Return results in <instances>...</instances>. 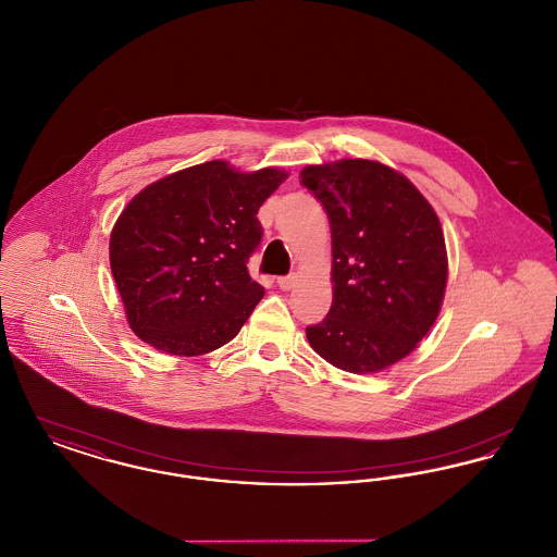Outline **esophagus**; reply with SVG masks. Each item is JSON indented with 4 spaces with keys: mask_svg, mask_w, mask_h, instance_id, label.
Wrapping results in <instances>:
<instances>
[{
    "mask_svg": "<svg viewBox=\"0 0 557 557\" xmlns=\"http://www.w3.org/2000/svg\"><path fill=\"white\" fill-rule=\"evenodd\" d=\"M294 284H296V275H286V277H280V280H277V286L284 292L292 290Z\"/></svg>",
    "mask_w": 557,
    "mask_h": 557,
    "instance_id": "esophagus-1",
    "label": "esophagus"
}]
</instances>
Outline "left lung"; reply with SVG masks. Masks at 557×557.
Masks as SVG:
<instances>
[{"label": "left lung", "instance_id": "8db88e82", "mask_svg": "<svg viewBox=\"0 0 557 557\" xmlns=\"http://www.w3.org/2000/svg\"><path fill=\"white\" fill-rule=\"evenodd\" d=\"M300 184L332 227L334 300L307 327L309 345L338 370H386L438 318L447 286L441 221L418 187L375 160L311 164Z\"/></svg>", "mask_w": 557, "mask_h": 557}]
</instances>
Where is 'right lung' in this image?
<instances>
[{
    "instance_id": "add662e5",
    "label": "right lung",
    "mask_w": 557,
    "mask_h": 557,
    "mask_svg": "<svg viewBox=\"0 0 557 557\" xmlns=\"http://www.w3.org/2000/svg\"><path fill=\"white\" fill-rule=\"evenodd\" d=\"M286 177L211 160L133 198L110 234V269L137 338L196 357L238 334L265 294L246 267L263 238L257 212Z\"/></svg>"
}]
</instances>
